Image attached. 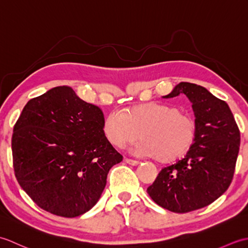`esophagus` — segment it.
Segmentation results:
<instances>
[{
  "label": "esophagus",
  "instance_id": "34e87169",
  "mask_svg": "<svg viewBox=\"0 0 248 248\" xmlns=\"http://www.w3.org/2000/svg\"><path fill=\"white\" fill-rule=\"evenodd\" d=\"M125 163H127V164H129V165H132V166H136V165H139L140 164V162L139 161H135V160H131V159H127V157H124V160Z\"/></svg>",
  "mask_w": 248,
  "mask_h": 248
}]
</instances>
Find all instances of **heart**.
<instances>
[{
	"label": "heart",
	"mask_w": 248,
	"mask_h": 248,
	"mask_svg": "<svg viewBox=\"0 0 248 248\" xmlns=\"http://www.w3.org/2000/svg\"><path fill=\"white\" fill-rule=\"evenodd\" d=\"M105 139L118 148L140 136L132 151L138 156H155L170 162L191 148L196 136V124L188 115L171 105L148 103L129 109L114 110L103 123Z\"/></svg>",
	"instance_id": "obj_1"
}]
</instances>
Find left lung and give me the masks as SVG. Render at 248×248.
<instances>
[{
  "mask_svg": "<svg viewBox=\"0 0 248 248\" xmlns=\"http://www.w3.org/2000/svg\"><path fill=\"white\" fill-rule=\"evenodd\" d=\"M184 94L192 103L196 136L183 159L159 172L147 193L176 213L207 207L227 191L240 148V131L228 104L197 84L181 82L168 99Z\"/></svg>",
  "mask_w": 248,
  "mask_h": 248,
  "instance_id": "obj_1",
  "label": "left lung"
}]
</instances>
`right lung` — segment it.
<instances>
[{"mask_svg":"<svg viewBox=\"0 0 248 248\" xmlns=\"http://www.w3.org/2000/svg\"><path fill=\"white\" fill-rule=\"evenodd\" d=\"M104 116L69 86L31 99L15 124L14 168L41 209L76 217L98 202L110 167L123 161L103 134Z\"/></svg>","mask_w":248,"mask_h":248,"instance_id":"obj_1","label":"right lung"}]
</instances>
